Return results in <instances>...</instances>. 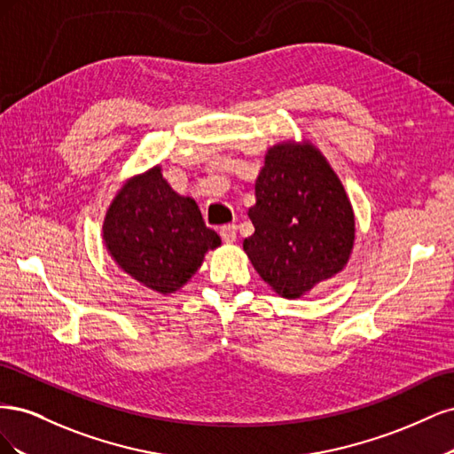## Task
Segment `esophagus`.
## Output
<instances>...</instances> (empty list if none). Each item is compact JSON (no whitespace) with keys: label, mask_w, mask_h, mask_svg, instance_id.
<instances>
[{"label":"esophagus","mask_w":454,"mask_h":454,"mask_svg":"<svg viewBox=\"0 0 454 454\" xmlns=\"http://www.w3.org/2000/svg\"><path fill=\"white\" fill-rule=\"evenodd\" d=\"M237 231H239V227L235 223H231V225H223L222 229H219V235H222L223 242L231 244L237 240Z\"/></svg>","instance_id":"obj_1"}]
</instances>
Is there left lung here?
<instances>
[{
  "instance_id": "1",
  "label": "left lung",
  "mask_w": 454,
  "mask_h": 454,
  "mask_svg": "<svg viewBox=\"0 0 454 454\" xmlns=\"http://www.w3.org/2000/svg\"><path fill=\"white\" fill-rule=\"evenodd\" d=\"M248 215L255 232L244 240V252L280 297L299 299L347 267L356 239L352 204L309 140L267 149Z\"/></svg>"
}]
</instances>
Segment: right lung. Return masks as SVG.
Here are the masks:
<instances>
[{
  "label": "right lung",
  "mask_w": 454,
  "mask_h": 454,
  "mask_svg": "<svg viewBox=\"0 0 454 454\" xmlns=\"http://www.w3.org/2000/svg\"><path fill=\"white\" fill-rule=\"evenodd\" d=\"M160 170L155 164L122 184L106 212L102 239L122 272L168 295L191 280L222 239L204 225L197 202L176 193Z\"/></svg>",
  "instance_id": "right-lung-1"
}]
</instances>
